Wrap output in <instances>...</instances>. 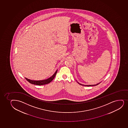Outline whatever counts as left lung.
Returning <instances> with one entry per match:
<instances>
[{"label": "left lung", "mask_w": 128, "mask_h": 128, "mask_svg": "<svg viewBox=\"0 0 128 128\" xmlns=\"http://www.w3.org/2000/svg\"><path fill=\"white\" fill-rule=\"evenodd\" d=\"M78 83V84H80V85H83V86H96V85H98V84L100 83H100H98V84H93V85H84V84H80V83H78V82H77Z\"/></svg>", "instance_id": "1"}]
</instances>
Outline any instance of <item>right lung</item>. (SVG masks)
I'll return each instance as SVG.
<instances>
[{"label":"right lung","instance_id":"1","mask_svg":"<svg viewBox=\"0 0 128 128\" xmlns=\"http://www.w3.org/2000/svg\"><path fill=\"white\" fill-rule=\"evenodd\" d=\"M58 70L55 72L54 74H53L52 76L50 77V78L46 79V80H32L28 79L27 78H25L26 80L27 81L30 83L31 84H35V85H42L46 84H48L50 83L53 80V79L54 78V77L56 76L57 72Z\"/></svg>","mask_w":128,"mask_h":128}]
</instances>
